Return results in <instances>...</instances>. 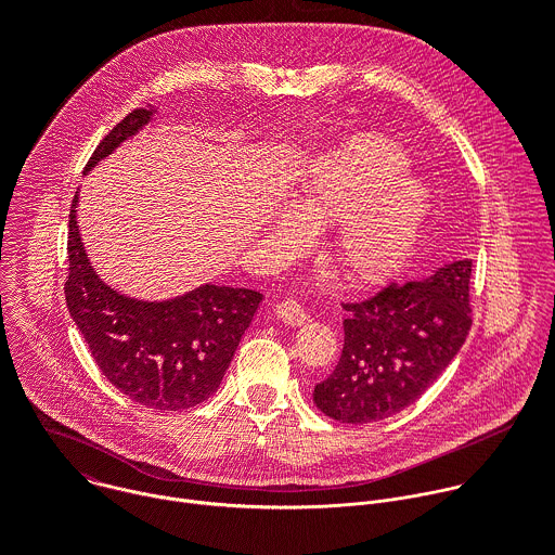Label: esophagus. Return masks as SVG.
I'll return each mask as SVG.
<instances>
[{
  "instance_id": "1",
  "label": "esophagus",
  "mask_w": 555,
  "mask_h": 555,
  "mask_svg": "<svg viewBox=\"0 0 555 555\" xmlns=\"http://www.w3.org/2000/svg\"><path fill=\"white\" fill-rule=\"evenodd\" d=\"M276 315H279V319H281L283 323L294 325V327H296V325H305L307 319H309L307 309H305L298 300H294V298H287V300L279 302V305H276Z\"/></svg>"
}]
</instances>
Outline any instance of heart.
I'll return each instance as SVG.
<instances>
[{
  "label": "heart",
  "instance_id": "b5f03b06",
  "mask_svg": "<svg viewBox=\"0 0 555 555\" xmlns=\"http://www.w3.org/2000/svg\"><path fill=\"white\" fill-rule=\"evenodd\" d=\"M406 157L386 138L366 135L332 153L294 195L292 208L274 219L292 248L307 242V230L334 225L330 253L343 276L356 285L388 279L409 257L428 195L404 173Z\"/></svg>",
  "mask_w": 555,
  "mask_h": 555
}]
</instances>
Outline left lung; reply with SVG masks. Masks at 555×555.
<instances>
[{"instance_id": "1", "label": "left lung", "mask_w": 555, "mask_h": 555, "mask_svg": "<svg viewBox=\"0 0 555 555\" xmlns=\"http://www.w3.org/2000/svg\"><path fill=\"white\" fill-rule=\"evenodd\" d=\"M472 261H452L411 283L343 302L345 347L313 404L343 424L386 420L417 402L448 369L472 327Z\"/></svg>"}]
</instances>
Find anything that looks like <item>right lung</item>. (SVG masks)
Segmentation results:
<instances>
[{
    "mask_svg": "<svg viewBox=\"0 0 555 555\" xmlns=\"http://www.w3.org/2000/svg\"><path fill=\"white\" fill-rule=\"evenodd\" d=\"M155 109H133L96 146L86 173L118 144L138 133ZM69 208L65 302L103 375L129 400L155 411L202 404L250 327L263 294L244 287L202 285L171 300H138L118 294L94 272Z\"/></svg>",
    "mask_w": 555,
    "mask_h": 555,
    "instance_id": "add662e5",
    "label": "right lung"
}]
</instances>
